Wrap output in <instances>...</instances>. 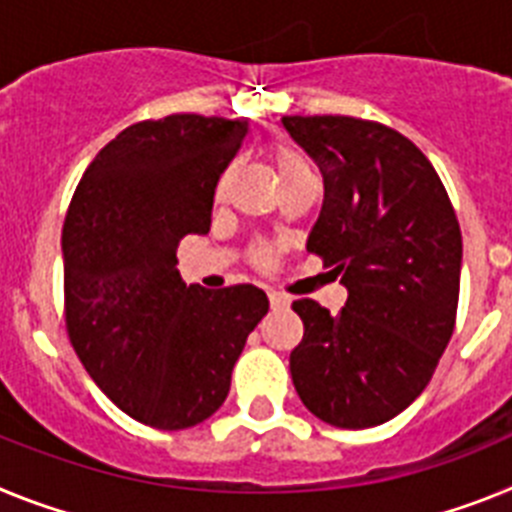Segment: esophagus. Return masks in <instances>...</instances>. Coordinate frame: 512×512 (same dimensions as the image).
I'll list each match as a JSON object with an SVG mask.
<instances>
[{"instance_id":"1","label":"esophagus","mask_w":512,"mask_h":512,"mask_svg":"<svg viewBox=\"0 0 512 512\" xmlns=\"http://www.w3.org/2000/svg\"><path fill=\"white\" fill-rule=\"evenodd\" d=\"M268 299H270V306H273V309H283V306H288V299L278 291H270Z\"/></svg>"}]
</instances>
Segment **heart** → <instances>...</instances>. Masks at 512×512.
Listing matches in <instances>:
<instances>
[{
	"label": "heart",
	"instance_id": "obj_1",
	"mask_svg": "<svg viewBox=\"0 0 512 512\" xmlns=\"http://www.w3.org/2000/svg\"><path fill=\"white\" fill-rule=\"evenodd\" d=\"M273 164H275V170H278V177L283 180H291L293 175H301V172L309 170V164H306V159L301 157V154H296L293 149H288V146H273ZM229 177H231V167L229 170L221 175L219 180V188H216V195H224L226 185H229ZM257 260L260 262H268V252H260L257 255Z\"/></svg>",
	"mask_w": 512,
	"mask_h": 512
}]
</instances>
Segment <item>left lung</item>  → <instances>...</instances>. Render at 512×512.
Wrapping results in <instances>:
<instances>
[{
    "mask_svg": "<svg viewBox=\"0 0 512 512\" xmlns=\"http://www.w3.org/2000/svg\"><path fill=\"white\" fill-rule=\"evenodd\" d=\"M283 128L322 172L306 250L340 275V314L293 301L304 340L291 379L311 415L361 430L391 420L433 379L453 335L461 229L428 157L373 121L286 115Z\"/></svg>",
    "mask_w": 512,
    "mask_h": 512,
    "instance_id": "left-lung-1",
    "label": "left lung"
}]
</instances>
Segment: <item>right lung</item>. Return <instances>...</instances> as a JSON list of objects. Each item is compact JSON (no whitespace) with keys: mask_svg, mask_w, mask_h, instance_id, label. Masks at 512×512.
I'll return each instance as SVG.
<instances>
[{"mask_svg":"<svg viewBox=\"0 0 512 512\" xmlns=\"http://www.w3.org/2000/svg\"><path fill=\"white\" fill-rule=\"evenodd\" d=\"M247 131L203 115L136 123L102 146L66 213L69 340L102 394L151 428H193L219 410L268 314L252 283L208 291L177 273V244L208 234L219 177Z\"/></svg>","mask_w":512,"mask_h":512,"instance_id":"1","label":"right lung"}]
</instances>
